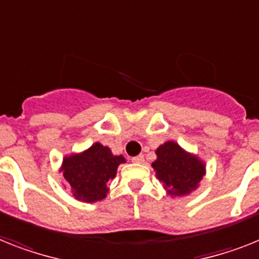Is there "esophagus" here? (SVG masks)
<instances>
[{
  "label": "esophagus",
  "mask_w": 259,
  "mask_h": 259,
  "mask_svg": "<svg viewBox=\"0 0 259 259\" xmlns=\"http://www.w3.org/2000/svg\"><path fill=\"white\" fill-rule=\"evenodd\" d=\"M132 160H133V163L140 164V163L145 162V158H143V155H137V156H134V158H132Z\"/></svg>",
  "instance_id": "1"
}]
</instances>
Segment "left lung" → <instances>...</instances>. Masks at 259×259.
I'll return each mask as SVG.
<instances>
[{"instance_id":"left-lung-1","label":"left lung","mask_w":259,"mask_h":259,"mask_svg":"<svg viewBox=\"0 0 259 259\" xmlns=\"http://www.w3.org/2000/svg\"><path fill=\"white\" fill-rule=\"evenodd\" d=\"M151 164L156 178L171 196H186L195 191L205 175V164L197 155L187 153L174 141H167L155 151Z\"/></svg>"}]
</instances>
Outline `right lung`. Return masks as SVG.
I'll list each match as a JSON object with an SVG mask.
<instances>
[{
    "label": "right lung",
    "mask_w": 259,
    "mask_h": 259,
    "mask_svg": "<svg viewBox=\"0 0 259 259\" xmlns=\"http://www.w3.org/2000/svg\"><path fill=\"white\" fill-rule=\"evenodd\" d=\"M125 162L122 155H113L109 147L96 142L82 153L66 156L60 172L76 200L95 203L105 199L109 191L106 184L116 178L117 168Z\"/></svg>",
    "instance_id": "right-lung-1"
}]
</instances>
